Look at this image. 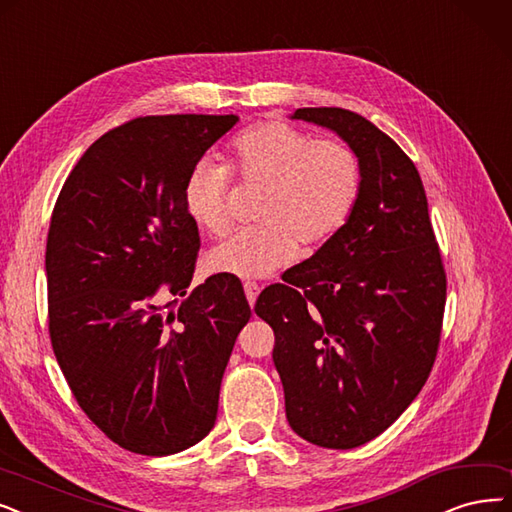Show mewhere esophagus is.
I'll return each instance as SVG.
<instances>
[{
	"instance_id": "34e87169",
	"label": "esophagus",
	"mask_w": 512,
	"mask_h": 512,
	"mask_svg": "<svg viewBox=\"0 0 512 512\" xmlns=\"http://www.w3.org/2000/svg\"><path fill=\"white\" fill-rule=\"evenodd\" d=\"M243 292H245V298H248L250 306H254V304H256V298H258V294H260V285L254 283V281H245V283H243Z\"/></svg>"
}]
</instances>
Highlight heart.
I'll use <instances>...</instances> for the list:
<instances>
[{
	"instance_id": "obj_1",
	"label": "heart",
	"mask_w": 512,
	"mask_h": 512,
	"mask_svg": "<svg viewBox=\"0 0 512 512\" xmlns=\"http://www.w3.org/2000/svg\"><path fill=\"white\" fill-rule=\"evenodd\" d=\"M231 168L248 185L267 187L256 220L208 254L212 273L241 279L269 277L300 252L330 243L349 222L361 193V163L342 138H315L285 121H264L241 132L231 147ZM231 170L199 159L185 182V208L210 235L229 229Z\"/></svg>"
}]
</instances>
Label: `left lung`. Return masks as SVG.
I'll return each mask as SVG.
<instances>
[{"label": "left lung", "mask_w": 512, "mask_h": 512, "mask_svg": "<svg viewBox=\"0 0 512 512\" xmlns=\"http://www.w3.org/2000/svg\"><path fill=\"white\" fill-rule=\"evenodd\" d=\"M349 142L361 193L346 227L269 285L254 311L275 332L273 361L294 433L353 449L384 433L437 357L447 279L414 161L365 117L296 109Z\"/></svg>", "instance_id": "left-lung-1"}]
</instances>
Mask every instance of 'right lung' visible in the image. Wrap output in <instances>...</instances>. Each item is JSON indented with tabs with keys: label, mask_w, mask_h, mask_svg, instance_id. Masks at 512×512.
<instances>
[{
	"label": "right lung",
	"mask_w": 512,
	"mask_h": 512,
	"mask_svg": "<svg viewBox=\"0 0 512 512\" xmlns=\"http://www.w3.org/2000/svg\"><path fill=\"white\" fill-rule=\"evenodd\" d=\"M237 121L136 117L81 155L56 199L52 349L81 410L134 454H178L212 431L224 367L252 317L233 275L189 290L199 233L185 182Z\"/></svg>",
	"instance_id": "1"
}]
</instances>
